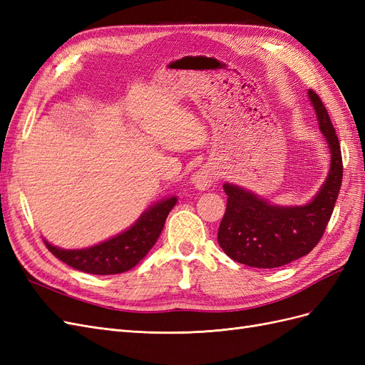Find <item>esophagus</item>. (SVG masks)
<instances>
[{
	"instance_id": "1",
	"label": "esophagus",
	"mask_w": 365,
	"mask_h": 365,
	"mask_svg": "<svg viewBox=\"0 0 365 365\" xmlns=\"http://www.w3.org/2000/svg\"><path fill=\"white\" fill-rule=\"evenodd\" d=\"M215 180H216V173L213 168H210V165H202L200 170H197L195 175H192V184L197 190H207L208 187L215 182Z\"/></svg>"
}]
</instances>
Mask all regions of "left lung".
Wrapping results in <instances>:
<instances>
[{
  "label": "left lung",
  "mask_w": 365,
  "mask_h": 365,
  "mask_svg": "<svg viewBox=\"0 0 365 365\" xmlns=\"http://www.w3.org/2000/svg\"><path fill=\"white\" fill-rule=\"evenodd\" d=\"M307 96L330 150V170L314 200L280 207L236 184H224L228 197L217 242L228 257L252 268H279L306 256L323 237L334 212L342 181L341 146L322 98L312 90Z\"/></svg>",
  "instance_id": "obj_1"
}]
</instances>
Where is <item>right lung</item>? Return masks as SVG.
Listing matches in <instances>:
<instances>
[{
  "mask_svg": "<svg viewBox=\"0 0 365 365\" xmlns=\"http://www.w3.org/2000/svg\"><path fill=\"white\" fill-rule=\"evenodd\" d=\"M176 196L150 205L137 222L102 244L82 250H62L46 242V247L68 267L96 275L120 274L134 268L155 245L165 219L176 204Z\"/></svg>",
  "mask_w": 365,
  "mask_h": 365,
  "instance_id": "right-lung-1",
  "label": "right lung"
}]
</instances>
